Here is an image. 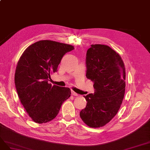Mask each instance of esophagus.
<instances>
[{
  "instance_id": "1",
  "label": "esophagus",
  "mask_w": 150,
  "mask_h": 150,
  "mask_svg": "<svg viewBox=\"0 0 150 150\" xmlns=\"http://www.w3.org/2000/svg\"><path fill=\"white\" fill-rule=\"evenodd\" d=\"M71 95H73V96H76L79 95L78 94H77L76 93H75V91H73V90H72V91H71Z\"/></svg>"
}]
</instances>
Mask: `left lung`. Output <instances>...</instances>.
I'll return each instance as SVG.
<instances>
[{"instance_id": "obj_1", "label": "left lung", "mask_w": 150, "mask_h": 150, "mask_svg": "<svg viewBox=\"0 0 150 150\" xmlns=\"http://www.w3.org/2000/svg\"><path fill=\"white\" fill-rule=\"evenodd\" d=\"M86 76L94 82L95 93L80 116L91 128L102 127L117 115L124 98L126 71L121 56L108 45L92 44L86 52Z\"/></svg>"}]
</instances>
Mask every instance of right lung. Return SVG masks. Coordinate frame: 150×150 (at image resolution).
Listing matches in <instances>:
<instances>
[{"mask_svg": "<svg viewBox=\"0 0 150 150\" xmlns=\"http://www.w3.org/2000/svg\"><path fill=\"white\" fill-rule=\"evenodd\" d=\"M74 47L52 40H40L28 46L18 61L15 85L18 98L28 116L37 123L49 122L59 113L71 94L69 88L52 85L50 75Z\"/></svg>", "mask_w": 150, "mask_h": 150, "instance_id": "1", "label": "right lung"}]
</instances>
